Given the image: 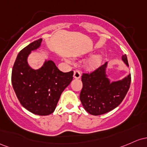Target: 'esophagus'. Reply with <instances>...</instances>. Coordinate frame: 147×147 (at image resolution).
Wrapping results in <instances>:
<instances>
[{
  "instance_id": "esophagus-1",
  "label": "esophagus",
  "mask_w": 147,
  "mask_h": 147,
  "mask_svg": "<svg viewBox=\"0 0 147 147\" xmlns=\"http://www.w3.org/2000/svg\"><path fill=\"white\" fill-rule=\"evenodd\" d=\"M80 76H81V74H80V72L79 71H78V70L74 71V78L78 79L80 78Z\"/></svg>"
}]
</instances>
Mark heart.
I'll use <instances>...</instances> for the list:
<instances>
[{
    "label": "heart",
    "mask_w": 147,
    "mask_h": 147,
    "mask_svg": "<svg viewBox=\"0 0 147 147\" xmlns=\"http://www.w3.org/2000/svg\"><path fill=\"white\" fill-rule=\"evenodd\" d=\"M102 60H103V57H102L101 55H95L92 56L91 58L88 60L87 62V67L90 69H95L96 67H99L101 64Z\"/></svg>",
    "instance_id": "heart-1"
}]
</instances>
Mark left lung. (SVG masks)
Returning <instances> with one entry per match:
<instances>
[{"label": "left lung", "mask_w": 147, "mask_h": 147, "mask_svg": "<svg viewBox=\"0 0 147 147\" xmlns=\"http://www.w3.org/2000/svg\"><path fill=\"white\" fill-rule=\"evenodd\" d=\"M121 60L128 67L126 55ZM108 62L91 74L82 76V88L80 100L82 106L92 115H100L115 109L121 103L131 85V74L119 80L110 81L107 74Z\"/></svg>", "instance_id": "obj_1"}]
</instances>
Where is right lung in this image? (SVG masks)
Returning a JSON list of instances; mask_svg holds the SVG:
<instances>
[{"label": "right lung", "instance_id": "obj_1", "mask_svg": "<svg viewBox=\"0 0 147 147\" xmlns=\"http://www.w3.org/2000/svg\"><path fill=\"white\" fill-rule=\"evenodd\" d=\"M42 42V39H37L19 52L13 66L11 83L21 104L30 113L44 116L53 113L62 92L73 80L74 72L61 71L51 60H45L39 69H32L28 58Z\"/></svg>", "mask_w": 147, "mask_h": 147}]
</instances>
